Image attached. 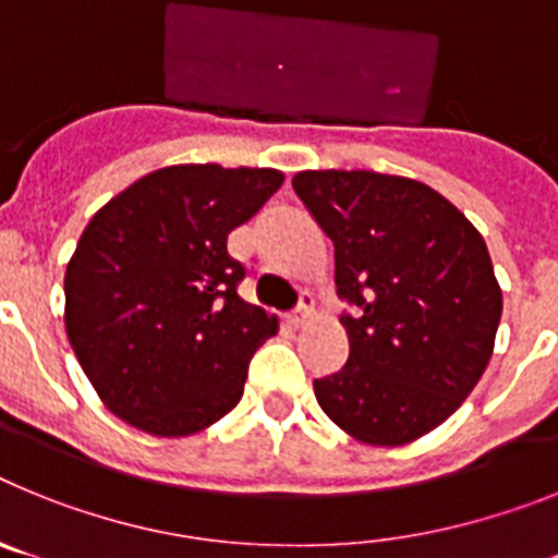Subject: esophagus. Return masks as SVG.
I'll list each match as a JSON object with an SVG mask.
<instances>
[{
    "label": "esophagus",
    "instance_id": "34e87169",
    "mask_svg": "<svg viewBox=\"0 0 558 558\" xmlns=\"http://www.w3.org/2000/svg\"><path fill=\"white\" fill-rule=\"evenodd\" d=\"M310 318H313V295L302 293V302H299L295 313L290 315V322H293L295 327H304V324H307Z\"/></svg>",
    "mask_w": 558,
    "mask_h": 558
}]
</instances>
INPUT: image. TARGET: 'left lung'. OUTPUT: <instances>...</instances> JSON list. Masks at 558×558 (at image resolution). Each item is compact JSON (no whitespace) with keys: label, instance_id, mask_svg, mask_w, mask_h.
Listing matches in <instances>:
<instances>
[{"label":"left lung","instance_id":"1","mask_svg":"<svg viewBox=\"0 0 558 558\" xmlns=\"http://www.w3.org/2000/svg\"><path fill=\"white\" fill-rule=\"evenodd\" d=\"M335 245L349 360L315 379L340 430L408 445L458 411L489 366L502 293L481 231L436 190L372 170L293 179Z\"/></svg>","mask_w":558,"mask_h":558}]
</instances>
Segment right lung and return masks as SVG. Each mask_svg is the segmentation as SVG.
I'll use <instances>...</instances> for the list:
<instances>
[{"instance_id":"1","label":"right lung","mask_w":558,"mask_h":558,"mask_svg":"<svg viewBox=\"0 0 558 558\" xmlns=\"http://www.w3.org/2000/svg\"><path fill=\"white\" fill-rule=\"evenodd\" d=\"M268 167L175 165L108 201L66 265V335L111 413L153 436L215 425L276 318L236 295L226 240L282 186Z\"/></svg>"}]
</instances>
